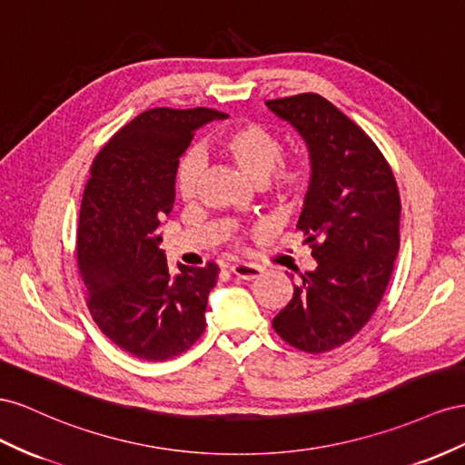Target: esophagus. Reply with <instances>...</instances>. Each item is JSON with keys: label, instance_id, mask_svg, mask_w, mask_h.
Segmentation results:
<instances>
[{"label": "esophagus", "instance_id": "1", "mask_svg": "<svg viewBox=\"0 0 465 465\" xmlns=\"http://www.w3.org/2000/svg\"><path fill=\"white\" fill-rule=\"evenodd\" d=\"M230 271L232 274L243 278V281H255V278H259L262 272L259 264H251V262H235L232 264Z\"/></svg>", "mask_w": 465, "mask_h": 465}]
</instances>
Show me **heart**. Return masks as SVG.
<instances>
[{
    "label": "heart",
    "mask_w": 465,
    "mask_h": 465,
    "mask_svg": "<svg viewBox=\"0 0 465 465\" xmlns=\"http://www.w3.org/2000/svg\"><path fill=\"white\" fill-rule=\"evenodd\" d=\"M216 152L232 162L242 173L262 183L276 201H296L312 184V165L306 157L282 159V140L274 130L259 123H242L228 128L216 140ZM203 162L198 153L179 157L173 184L183 201H193L201 177Z\"/></svg>",
    "instance_id": "heart-1"
}]
</instances>
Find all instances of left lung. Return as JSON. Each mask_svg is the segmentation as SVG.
<instances>
[{
    "instance_id": "1",
    "label": "left lung",
    "mask_w": 465,
    "mask_h": 465,
    "mask_svg": "<svg viewBox=\"0 0 465 465\" xmlns=\"http://www.w3.org/2000/svg\"><path fill=\"white\" fill-rule=\"evenodd\" d=\"M267 107L310 150L312 184L296 228L317 261L272 327L294 349L320 354L351 341L380 306L400 251V191L372 138L333 103L300 93Z\"/></svg>"
}]
</instances>
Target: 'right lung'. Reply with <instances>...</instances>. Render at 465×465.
Returning a JSON list of instances; mask_svg holds the SVG:
<instances>
[{
  "instance_id": "right-lung-1",
  "label": "right lung",
  "mask_w": 465,
  "mask_h": 465,
  "mask_svg": "<svg viewBox=\"0 0 465 465\" xmlns=\"http://www.w3.org/2000/svg\"><path fill=\"white\" fill-rule=\"evenodd\" d=\"M214 109H150L93 159L77 223V267L87 308L114 344L142 361H167L201 339L218 264L171 276L157 228L173 210V173L194 130Z\"/></svg>"
}]
</instances>
